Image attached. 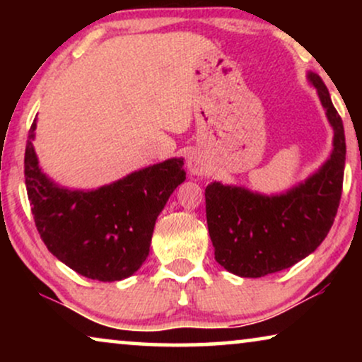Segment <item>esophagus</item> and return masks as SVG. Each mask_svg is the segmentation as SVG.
I'll use <instances>...</instances> for the list:
<instances>
[{
  "label": "esophagus",
  "mask_w": 362,
  "mask_h": 362,
  "mask_svg": "<svg viewBox=\"0 0 362 362\" xmlns=\"http://www.w3.org/2000/svg\"><path fill=\"white\" fill-rule=\"evenodd\" d=\"M187 171L191 173V176L201 177L209 173V163L199 153H191V156L187 158Z\"/></svg>",
  "instance_id": "esophagus-1"
}]
</instances>
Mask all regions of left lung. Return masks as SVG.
Instances as JSON below:
<instances>
[{
	"mask_svg": "<svg viewBox=\"0 0 362 362\" xmlns=\"http://www.w3.org/2000/svg\"><path fill=\"white\" fill-rule=\"evenodd\" d=\"M306 78L333 128V148L323 165L306 180L272 194L221 181L206 187L207 229L216 260L242 279L275 274L313 254L338 211L346 161L343 122L318 74L308 71Z\"/></svg>",
	"mask_w": 362,
	"mask_h": 362,
	"instance_id": "1",
	"label": "left lung"
}]
</instances>
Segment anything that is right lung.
Returning a JSON list of instances; mask_svg holds the SVG:
<instances>
[{
    "label": "right lung",
    "mask_w": 362,
    "mask_h": 362,
    "mask_svg": "<svg viewBox=\"0 0 362 362\" xmlns=\"http://www.w3.org/2000/svg\"><path fill=\"white\" fill-rule=\"evenodd\" d=\"M34 120L24 156L28 197L41 239L78 275L98 281L132 276L150 254L160 212L186 180L182 158L136 170L95 189H71L39 165Z\"/></svg>",
    "instance_id": "1"
}]
</instances>
